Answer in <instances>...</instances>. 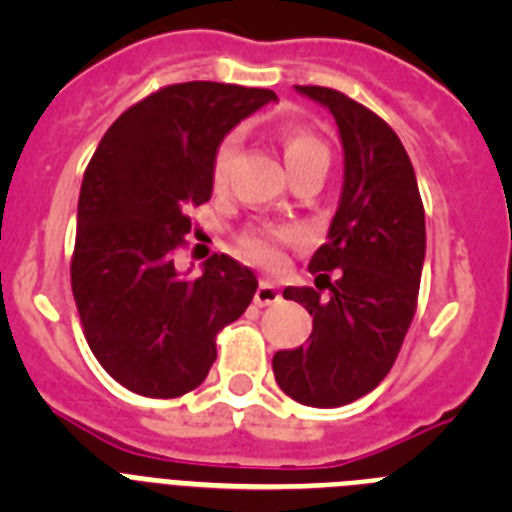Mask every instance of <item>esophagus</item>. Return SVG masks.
Wrapping results in <instances>:
<instances>
[{"label":"esophagus","mask_w":512,"mask_h":512,"mask_svg":"<svg viewBox=\"0 0 512 512\" xmlns=\"http://www.w3.org/2000/svg\"><path fill=\"white\" fill-rule=\"evenodd\" d=\"M282 300V289H279V284L274 282H261L259 289H256V295H253V302L259 307H266V305H274V302Z\"/></svg>","instance_id":"esophagus-1"}]
</instances>
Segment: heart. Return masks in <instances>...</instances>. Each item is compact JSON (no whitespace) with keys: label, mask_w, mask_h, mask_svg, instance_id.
Segmentation results:
<instances>
[{"label":"heart","mask_w":512,"mask_h":512,"mask_svg":"<svg viewBox=\"0 0 512 512\" xmlns=\"http://www.w3.org/2000/svg\"><path fill=\"white\" fill-rule=\"evenodd\" d=\"M274 138H277L279 148H282V158L287 164V171L305 169V166L315 164V161H328V146L312 130L300 128V125H292V122H284L274 128ZM235 158V140H225L223 146L217 148L215 161H212V184L215 187H223L225 179L230 174V164ZM297 238V233L292 228H284V225H271V228H259L251 230V233L243 235V253L248 259L256 261V264H277L279 261V246L284 243H292Z\"/></svg>","instance_id":"heart-1"}]
</instances>
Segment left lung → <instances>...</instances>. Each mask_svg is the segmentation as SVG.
Instances as JSON below:
<instances>
[{
  "label": "left lung",
  "mask_w": 512,
  "mask_h": 512,
  "mask_svg": "<svg viewBox=\"0 0 512 512\" xmlns=\"http://www.w3.org/2000/svg\"><path fill=\"white\" fill-rule=\"evenodd\" d=\"M336 117L343 187L328 238L307 269L310 287L284 297L312 315L307 346L274 354V377L292 400L341 408L372 392L395 364L418 305L425 261V212L408 151L395 130L346 94L295 87ZM328 270L337 271L329 282Z\"/></svg>",
  "instance_id": "left-lung-1"
}]
</instances>
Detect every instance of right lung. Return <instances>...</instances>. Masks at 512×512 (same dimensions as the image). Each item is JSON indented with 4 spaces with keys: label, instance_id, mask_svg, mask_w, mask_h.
<instances>
[{
    "label": "right lung",
    "instance_id": "obj_1",
    "mask_svg": "<svg viewBox=\"0 0 512 512\" xmlns=\"http://www.w3.org/2000/svg\"><path fill=\"white\" fill-rule=\"evenodd\" d=\"M277 102L271 89L187 81L122 112L84 171L71 289L102 369L143 397L200 387L215 336L256 295L248 266L220 253L189 279L174 251L187 210L212 197V161L225 135Z\"/></svg>",
    "mask_w": 512,
    "mask_h": 512
}]
</instances>
